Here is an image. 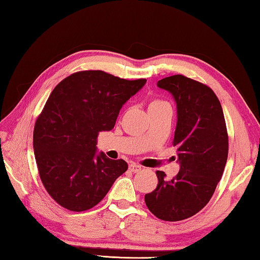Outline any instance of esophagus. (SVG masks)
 Wrapping results in <instances>:
<instances>
[{
    "label": "esophagus",
    "instance_id": "1",
    "mask_svg": "<svg viewBox=\"0 0 260 260\" xmlns=\"http://www.w3.org/2000/svg\"><path fill=\"white\" fill-rule=\"evenodd\" d=\"M129 170H131V172L138 173V172H140L141 170H142V166H140L138 164H134V162H132V164L129 165Z\"/></svg>",
    "mask_w": 260,
    "mask_h": 260
}]
</instances>
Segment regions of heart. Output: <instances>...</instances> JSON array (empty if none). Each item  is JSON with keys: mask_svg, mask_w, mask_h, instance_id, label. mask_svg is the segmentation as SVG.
<instances>
[{"mask_svg": "<svg viewBox=\"0 0 260 260\" xmlns=\"http://www.w3.org/2000/svg\"><path fill=\"white\" fill-rule=\"evenodd\" d=\"M166 105H170L166 102V101L160 100V99H155V100L150 101V103H149V105H148V109H149V111H150V110L159 109L162 107H166Z\"/></svg>", "mask_w": 260, "mask_h": 260, "instance_id": "1", "label": "heart"}]
</instances>
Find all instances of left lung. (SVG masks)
<instances>
[{"mask_svg": "<svg viewBox=\"0 0 260 260\" xmlns=\"http://www.w3.org/2000/svg\"><path fill=\"white\" fill-rule=\"evenodd\" d=\"M177 102L173 147L180 171L167 180L162 171L153 191L146 193L149 211L165 221L190 218L209 203L222 177L228 156V133L222 108L209 86L182 74L158 81Z\"/></svg>", "mask_w": 260, "mask_h": 260, "instance_id": "1", "label": "left lung"}]
</instances>
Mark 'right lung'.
I'll return each mask as SVG.
<instances>
[{
	"label": "right lung",
	"mask_w": 260,
	"mask_h": 260,
	"mask_svg": "<svg viewBox=\"0 0 260 260\" xmlns=\"http://www.w3.org/2000/svg\"><path fill=\"white\" fill-rule=\"evenodd\" d=\"M146 81L88 70L54 88L35 121L33 148L42 184L56 203L74 212L89 210L126 172L124 159L96 155L98 136L113 128L122 104Z\"/></svg>",
	"instance_id": "right-lung-1"
}]
</instances>
